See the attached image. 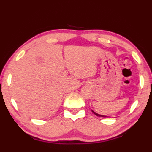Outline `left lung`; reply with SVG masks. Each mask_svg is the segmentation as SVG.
I'll return each mask as SVG.
<instances>
[{
	"mask_svg": "<svg viewBox=\"0 0 152 152\" xmlns=\"http://www.w3.org/2000/svg\"><path fill=\"white\" fill-rule=\"evenodd\" d=\"M92 112L94 113L95 115H97V116H98V117H107V116H104V115H99V114H98V113H95L94 111H93L92 110Z\"/></svg>",
	"mask_w": 152,
	"mask_h": 152,
	"instance_id": "obj_1",
	"label": "left lung"
}]
</instances>
